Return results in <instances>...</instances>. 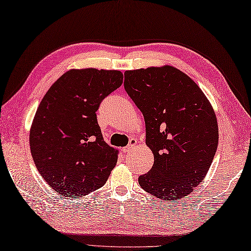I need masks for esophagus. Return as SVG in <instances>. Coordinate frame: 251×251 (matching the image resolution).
I'll list each match as a JSON object with an SVG mask.
<instances>
[{
    "label": "esophagus",
    "mask_w": 251,
    "mask_h": 251,
    "mask_svg": "<svg viewBox=\"0 0 251 251\" xmlns=\"http://www.w3.org/2000/svg\"><path fill=\"white\" fill-rule=\"evenodd\" d=\"M136 144H137V140H136V139H130V141H129V145H128V146H126V147L123 148V151H124V153H128V152H130V150L135 147Z\"/></svg>",
    "instance_id": "34e87169"
}]
</instances>
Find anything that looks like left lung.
Masks as SVG:
<instances>
[{"instance_id":"obj_1","label":"left lung","mask_w":251,"mask_h":251,"mask_svg":"<svg viewBox=\"0 0 251 251\" xmlns=\"http://www.w3.org/2000/svg\"><path fill=\"white\" fill-rule=\"evenodd\" d=\"M126 92L141 111L151 170L138 177L146 192L176 201L206 176L218 145L212 104L195 82L172 66L125 71Z\"/></svg>"}]
</instances>
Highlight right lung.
Here are the masks:
<instances>
[{"label":"right lung","mask_w":251,"mask_h":251,"mask_svg":"<svg viewBox=\"0 0 251 251\" xmlns=\"http://www.w3.org/2000/svg\"><path fill=\"white\" fill-rule=\"evenodd\" d=\"M120 70L71 69L50 86L29 131L35 166L63 197H84L105 184L118 150L98 124L100 103L123 83Z\"/></svg>","instance_id":"right-lung-1"}]
</instances>
